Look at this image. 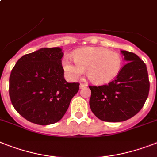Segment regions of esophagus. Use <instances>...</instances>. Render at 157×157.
Here are the masks:
<instances>
[{
    "label": "esophagus",
    "instance_id": "esophagus-1",
    "mask_svg": "<svg viewBox=\"0 0 157 157\" xmlns=\"http://www.w3.org/2000/svg\"><path fill=\"white\" fill-rule=\"evenodd\" d=\"M87 86V84H85V83H80V85H79V87L81 88H83V87H85V86Z\"/></svg>",
    "mask_w": 157,
    "mask_h": 157
}]
</instances>
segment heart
Segmentation results:
<instances>
[{
	"mask_svg": "<svg viewBox=\"0 0 157 157\" xmlns=\"http://www.w3.org/2000/svg\"><path fill=\"white\" fill-rule=\"evenodd\" d=\"M74 61L64 58L62 65L71 78H78L86 71L88 79L94 84L108 83L121 71L122 58L119 53L103 47H84L74 54Z\"/></svg>",
	"mask_w": 157,
	"mask_h": 157,
	"instance_id": "b5f03b06",
	"label": "heart"
}]
</instances>
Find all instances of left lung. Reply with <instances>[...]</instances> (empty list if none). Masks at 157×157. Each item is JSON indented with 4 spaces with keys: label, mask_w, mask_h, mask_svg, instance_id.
Returning a JSON list of instances; mask_svg holds the SVG:
<instances>
[{
    "label": "left lung",
    "mask_w": 157,
    "mask_h": 157,
    "mask_svg": "<svg viewBox=\"0 0 157 157\" xmlns=\"http://www.w3.org/2000/svg\"><path fill=\"white\" fill-rule=\"evenodd\" d=\"M121 53L127 63L117 77L103 86H89L91 111L106 122H122L133 117L144 107L149 92L145 63L134 53Z\"/></svg>",
    "instance_id": "obj_1"
}]
</instances>
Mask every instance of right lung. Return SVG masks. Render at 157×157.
<instances>
[{
	"instance_id": "1",
	"label": "right lung",
	"mask_w": 157,
	"mask_h": 157,
	"mask_svg": "<svg viewBox=\"0 0 157 157\" xmlns=\"http://www.w3.org/2000/svg\"><path fill=\"white\" fill-rule=\"evenodd\" d=\"M59 47L41 48L25 54L10 74V97L18 113L39 125L58 121L79 90V83L67 82Z\"/></svg>"
}]
</instances>
